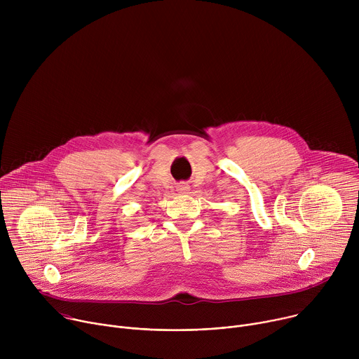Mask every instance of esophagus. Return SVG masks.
<instances>
[{
    "mask_svg": "<svg viewBox=\"0 0 359 359\" xmlns=\"http://www.w3.org/2000/svg\"><path fill=\"white\" fill-rule=\"evenodd\" d=\"M176 189H177V193L183 194V193H187V191H189V184H186V183H179Z\"/></svg>",
    "mask_w": 359,
    "mask_h": 359,
    "instance_id": "obj_1",
    "label": "esophagus"
}]
</instances>
